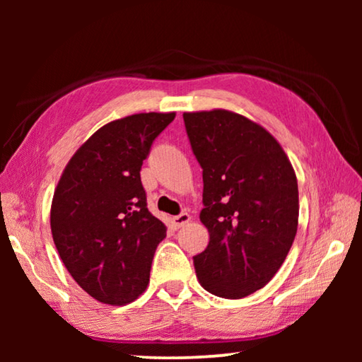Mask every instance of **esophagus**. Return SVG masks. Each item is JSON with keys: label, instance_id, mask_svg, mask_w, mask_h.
<instances>
[{"label": "esophagus", "instance_id": "1", "mask_svg": "<svg viewBox=\"0 0 362 362\" xmlns=\"http://www.w3.org/2000/svg\"><path fill=\"white\" fill-rule=\"evenodd\" d=\"M189 220H192V217H189V214L188 212H182V214H179V216L173 217V223H174L175 228H182V226H185L189 222Z\"/></svg>", "mask_w": 362, "mask_h": 362}]
</instances>
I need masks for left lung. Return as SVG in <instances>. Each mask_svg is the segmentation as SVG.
I'll return each mask as SVG.
<instances>
[{
    "label": "left lung",
    "instance_id": "left-lung-1",
    "mask_svg": "<svg viewBox=\"0 0 362 362\" xmlns=\"http://www.w3.org/2000/svg\"><path fill=\"white\" fill-rule=\"evenodd\" d=\"M183 121L203 168L199 220L209 231L196 276L217 297H247L278 273L296 238V170L278 140L240 113L187 112Z\"/></svg>",
    "mask_w": 362,
    "mask_h": 362
}]
</instances>
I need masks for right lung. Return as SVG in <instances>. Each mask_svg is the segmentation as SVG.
<instances>
[{
    "mask_svg": "<svg viewBox=\"0 0 362 362\" xmlns=\"http://www.w3.org/2000/svg\"><path fill=\"white\" fill-rule=\"evenodd\" d=\"M174 118L175 112H150L102 126L71 156L54 192L57 252L79 287L102 303H131L148 286L168 228L146 207L140 168Z\"/></svg>",
    "mask_w": 362,
    "mask_h": 362,
    "instance_id": "right-lung-1",
    "label": "right lung"
}]
</instances>
